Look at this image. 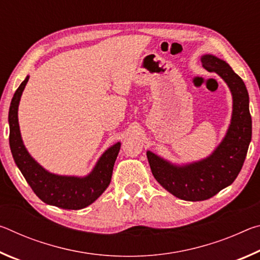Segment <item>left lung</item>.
Listing matches in <instances>:
<instances>
[{"mask_svg":"<svg viewBox=\"0 0 260 260\" xmlns=\"http://www.w3.org/2000/svg\"><path fill=\"white\" fill-rule=\"evenodd\" d=\"M201 60L204 69L221 77L231 89L233 112L225 138L209 157L182 166L147 151L151 172L160 186L178 199L190 202L209 200L234 182L243 166L252 135L249 94L243 80L218 57L204 55Z\"/></svg>","mask_w":260,"mask_h":260,"instance_id":"left-lung-1","label":"left lung"}]
</instances>
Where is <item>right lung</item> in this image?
I'll use <instances>...</instances> for the list:
<instances>
[{
  "label": "right lung",
  "instance_id": "1",
  "mask_svg": "<svg viewBox=\"0 0 260 260\" xmlns=\"http://www.w3.org/2000/svg\"><path fill=\"white\" fill-rule=\"evenodd\" d=\"M29 77L20 83L9 109L10 135L9 143L15 162L21 174L42 202L65 210H80L90 205L102 195L111 181L114 161L120 150L117 142L105 150L91 172L86 177H68L48 172L33 159L23 143L18 124V105Z\"/></svg>",
  "mask_w": 260,
  "mask_h": 260
}]
</instances>
